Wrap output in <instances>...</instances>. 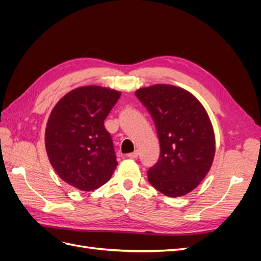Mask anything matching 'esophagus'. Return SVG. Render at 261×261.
Instances as JSON below:
<instances>
[{
  "instance_id": "obj_1",
  "label": "esophagus",
  "mask_w": 261,
  "mask_h": 261,
  "mask_svg": "<svg viewBox=\"0 0 261 261\" xmlns=\"http://www.w3.org/2000/svg\"><path fill=\"white\" fill-rule=\"evenodd\" d=\"M138 154H139V152L136 150V151H134V152L129 153V154H128V158H130V159H136V158L138 156Z\"/></svg>"
}]
</instances>
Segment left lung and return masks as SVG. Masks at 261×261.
<instances>
[{
	"label": "left lung",
	"mask_w": 261,
	"mask_h": 261,
	"mask_svg": "<svg viewBox=\"0 0 261 261\" xmlns=\"http://www.w3.org/2000/svg\"><path fill=\"white\" fill-rule=\"evenodd\" d=\"M152 116L160 140L159 161L148 171V180L169 197L185 196L211 169L216 137L206 109L180 87L158 84L136 90Z\"/></svg>",
	"instance_id": "left-lung-1"
}]
</instances>
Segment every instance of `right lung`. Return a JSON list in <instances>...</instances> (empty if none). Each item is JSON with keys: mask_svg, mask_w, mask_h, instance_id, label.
<instances>
[{"mask_svg": "<svg viewBox=\"0 0 261 261\" xmlns=\"http://www.w3.org/2000/svg\"><path fill=\"white\" fill-rule=\"evenodd\" d=\"M121 91L83 86L62 97L46 123V154L57 174L74 188L92 192L111 178L117 167L105 120Z\"/></svg>", "mask_w": 261, "mask_h": 261, "instance_id": "add662e5", "label": "right lung"}]
</instances>
